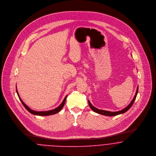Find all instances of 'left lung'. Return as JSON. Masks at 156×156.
<instances>
[{"instance_id": "8db88e82", "label": "left lung", "mask_w": 156, "mask_h": 156, "mask_svg": "<svg viewBox=\"0 0 156 156\" xmlns=\"http://www.w3.org/2000/svg\"><path fill=\"white\" fill-rule=\"evenodd\" d=\"M138 88L139 87H137V91H136V95L133 99V100L131 101V104H129L128 106H126L125 108H124L123 109L121 110V111H116V112H110V111H104V110H101V109H99L96 108H95L94 106H93L90 103V102L88 101V104L90 106V108H91V109L97 112V113H99V114H102L104 115H108V116H114V115H119V114H122V113H124L125 112H126L133 105V103L134 102L135 100H136V96H137V93H138Z\"/></svg>"}]
</instances>
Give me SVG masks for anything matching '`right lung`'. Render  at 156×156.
Listing matches in <instances>:
<instances>
[{"mask_svg": "<svg viewBox=\"0 0 156 156\" xmlns=\"http://www.w3.org/2000/svg\"><path fill=\"white\" fill-rule=\"evenodd\" d=\"M17 91V95H18V96H19V99L20 100L21 102L22 103L23 105L24 106V107H25L30 113H31V114H34V115H52V114H54L57 113V112H59V111L62 109V108L63 107V106H64V105H65V101H66V97H67V96H66L65 98L63 101L62 102V103L61 104V105H60L59 106H58L57 108H56L55 109H54L50 110V111H33V110L31 109L28 106H27V105H26L23 102V101L21 100V99L20 98V97H19V94H18V93H17V91Z\"/></svg>", "mask_w": 156, "mask_h": 156, "instance_id": "add662e5", "label": "right lung"}]
</instances>
